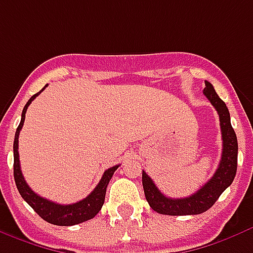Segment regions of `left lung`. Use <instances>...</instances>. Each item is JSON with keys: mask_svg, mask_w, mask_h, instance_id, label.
<instances>
[{"mask_svg": "<svg viewBox=\"0 0 253 253\" xmlns=\"http://www.w3.org/2000/svg\"><path fill=\"white\" fill-rule=\"evenodd\" d=\"M204 95L216 108L220 118L222 136V154L218 168L213 177L203 188L198 189L196 193L185 198H169L161 193L160 189L155 186L153 179L142 171V185L145 190L147 203L153 211L168 216H188V214H200L207 212L209 208L216 203L221 193L233 182L237 169V138L236 132L231 125V117L226 104L218 98L213 85L205 82Z\"/></svg>", "mask_w": 253, "mask_h": 253, "instance_id": "8db88e82", "label": "left lung"}]
</instances>
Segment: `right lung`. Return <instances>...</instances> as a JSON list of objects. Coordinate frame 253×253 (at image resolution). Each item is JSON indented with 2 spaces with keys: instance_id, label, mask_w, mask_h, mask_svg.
I'll return each instance as SVG.
<instances>
[{
  "instance_id": "1",
  "label": "right lung",
  "mask_w": 253,
  "mask_h": 253,
  "mask_svg": "<svg viewBox=\"0 0 253 253\" xmlns=\"http://www.w3.org/2000/svg\"><path fill=\"white\" fill-rule=\"evenodd\" d=\"M46 87V85H45ZM45 87L41 89L40 92L35 93L32 96L28 103L25 104V107L22 110L21 114V122L17 127L16 135H14V143H13V155H14V164H13V173H14V181H16V186L18 189V192L21 194V197L27 201L33 211L39 214V216L45 220V221L53 224V225H61V226H69L76 225L80 222L91 220L96 216L99 211L102 209L103 204H104V197H106V189L110 182V179L115 173V170L119 168V165L112 166L110 169H107L103 173L102 179L99 181V184L96 185V188L93 189L92 192L83 198L82 201L75 204H68V205H61V204L52 203L46 198L40 197L39 194H36L27 184V181L24 179L22 175L21 166H20V157H18V135L21 131L22 126H24V121H25V112H27L29 104L32 100L36 98L37 95H40Z\"/></svg>"
}]
</instances>
